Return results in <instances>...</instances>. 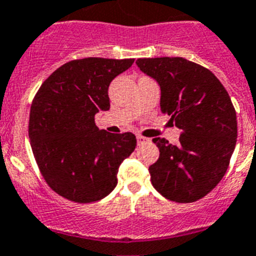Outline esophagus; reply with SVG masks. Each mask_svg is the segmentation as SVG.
I'll list each match as a JSON object with an SVG mask.
<instances>
[{
    "label": "esophagus",
    "mask_w": 256,
    "mask_h": 256,
    "mask_svg": "<svg viewBox=\"0 0 256 256\" xmlns=\"http://www.w3.org/2000/svg\"><path fill=\"white\" fill-rule=\"evenodd\" d=\"M149 138H146V137H144V136H141V134H138V136H137V144H138V145H142V144H146V142H149Z\"/></svg>",
    "instance_id": "esophagus-1"
}]
</instances>
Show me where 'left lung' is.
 I'll return each instance as SVG.
<instances>
[{
  "label": "left lung",
  "mask_w": 256,
  "mask_h": 256,
  "mask_svg": "<svg viewBox=\"0 0 256 256\" xmlns=\"http://www.w3.org/2000/svg\"><path fill=\"white\" fill-rule=\"evenodd\" d=\"M137 66L161 88V111L182 130L178 145L156 137L160 158L149 168L164 198L194 202L208 195L229 168L237 142V115L212 72L183 57L138 58Z\"/></svg>",
  "instance_id": "1"
}]
</instances>
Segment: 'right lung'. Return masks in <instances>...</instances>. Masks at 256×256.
Here are the masks:
<instances>
[{"label": "right lung", "instance_id": "right-lung-1", "mask_svg": "<svg viewBox=\"0 0 256 256\" xmlns=\"http://www.w3.org/2000/svg\"><path fill=\"white\" fill-rule=\"evenodd\" d=\"M134 58L86 57L61 65L42 84L30 110L28 137L44 180L74 202H98L118 184L120 164L136 148L130 132L108 133L95 114L110 110L108 86Z\"/></svg>", "mask_w": 256, "mask_h": 256}]
</instances>
